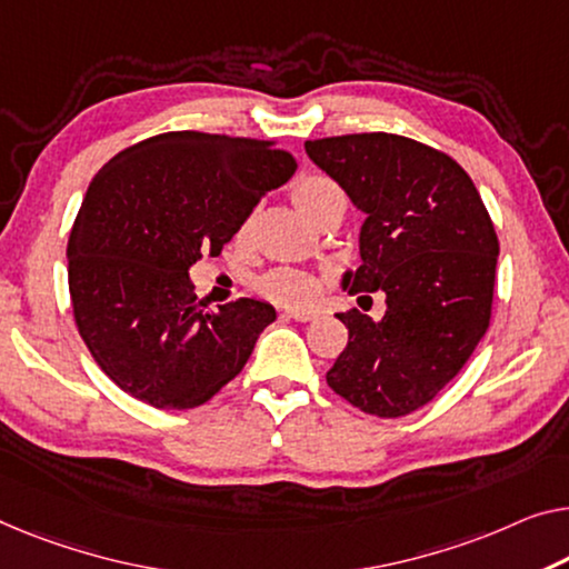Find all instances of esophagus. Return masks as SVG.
Instances as JSON below:
<instances>
[{"mask_svg": "<svg viewBox=\"0 0 569 569\" xmlns=\"http://www.w3.org/2000/svg\"><path fill=\"white\" fill-rule=\"evenodd\" d=\"M286 317L296 319V321H311V319H317L319 313L309 311V309H286Z\"/></svg>", "mask_w": 569, "mask_h": 569, "instance_id": "esophagus-1", "label": "esophagus"}]
</instances>
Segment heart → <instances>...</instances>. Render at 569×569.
Masks as SVG:
<instances>
[{
  "label": "heart",
  "mask_w": 569,
  "mask_h": 569,
  "mask_svg": "<svg viewBox=\"0 0 569 569\" xmlns=\"http://www.w3.org/2000/svg\"><path fill=\"white\" fill-rule=\"evenodd\" d=\"M291 199L311 222H321V219L332 214L335 209L345 207V193L335 181L325 176H303L291 186ZM256 224V217H248L240 227V240H248ZM260 293L268 296L286 307H309L317 301L321 293V278L307 273V270L293 268H276L260 278Z\"/></svg>",
  "instance_id": "heart-1"
}]
</instances>
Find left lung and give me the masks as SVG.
Listing matches in <instances>:
<instances>
[{"mask_svg":"<svg viewBox=\"0 0 569 569\" xmlns=\"http://www.w3.org/2000/svg\"><path fill=\"white\" fill-rule=\"evenodd\" d=\"M303 148L366 214L362 262L342 276V288L358 303L386 293L383 319L337 313L350 337L327 383L372 417H406L442 391L486 335L493 222L472 178L423 142L362 132Z\"/></svg>","mask_w":569,"mask_h":569,"instance_id":"obj_1","label":"left lung"}]
</instances>
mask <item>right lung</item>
<instances>
[{
    "label": "right lung",
    "mask_w": 569,
    "mask_h": 569,
    "mask_svg": "<svg viewBox=\"0 0 569 569\" xmlns=\"http://www.w3.org/2000/svg\"><path fill=\"white\" fill-rule=\"evenodd\" d=\"M296 173L273 142L163 132L91 178L68 240L73 319L97 366L156 409H193L240 376L276 309L197 299L189 268L219 256L268 191Z\"/></svg>",
    "instance_id": "right-lung-1"
}]
</instances>
